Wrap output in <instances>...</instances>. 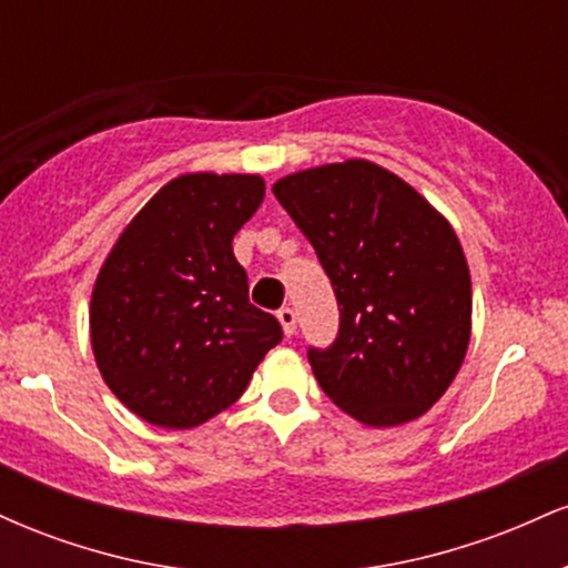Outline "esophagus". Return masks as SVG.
I'll use <instances>...</instances> for the list:
<instances>
[{"label": "esophagus", "instance_id": "1", "mask_svg": "<svg viewBox=\"0 0 568 568\" xmlns=\"http://www.w3.org/2000/svg\"><path fill=\"white\" fill-rule=\"evenodd\" d=\"M277 321L283 325V334L285 336H293L296 334V312L291 310V306H283V310H277Z\"/></svg>", "mask_w": 568, "mask_h": 568}]
</instances>
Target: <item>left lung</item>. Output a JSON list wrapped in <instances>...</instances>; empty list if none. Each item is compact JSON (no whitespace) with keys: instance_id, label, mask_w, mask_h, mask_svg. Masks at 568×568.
<instances>
[{"instance_id":"8db88e82","label":"left lung","mask_w":568,"mask_h":568,"mask_svg":"<svg viewBox=\"0 0 568 568\" xmlns=\"http://www.w3.org/2000/svg\"><path fill=\"white\" fill-rule=\"evenodd\" d=\"M272 192L336 293V342L310 349L323 393L368 427L419 419L452 387L470 344V266L454 226L368 160L291 173Z\"/></svg>"}]
</instances>
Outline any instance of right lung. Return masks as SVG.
<instances>
[{
    "mask_svg": "<svg viewBox=\"0 0 568 568\" xmlns=\"http://www.w3.org/2000/svg\"><path fill=\"white\" fill-rule=\"evenodd\" d=\"M264 179L184 173L122 230L90 298V344L106 387L149 425L192 429L230 408L283 338L247 302L234 234Z\"/></svg>",
    "mask_w": 568,
    "mask_h": 568,
    "instance_id": "add662e5",
    "label": "right lung"
}]
</instances>
